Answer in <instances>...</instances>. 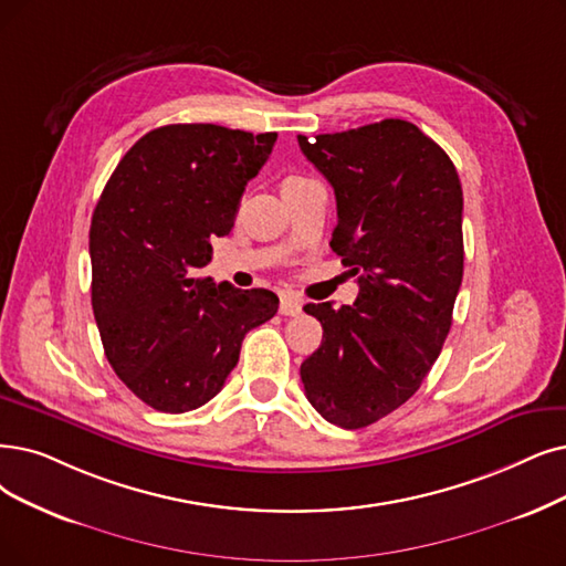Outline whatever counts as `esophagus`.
I'll return each instance as SVG.
<instances>
[{
  "mask_svg": "<svg viewBox=\"0 0 566 566\" xmlns=\"http://www.w3.org/2000/svg\"><path fill=\"white\" fill-rule=\"evenodd\" d=\"M281 315H300L302 313V300L292 297V295H283L281 304H279Z\"/></svg>",
  "mask_w": 566,
  "mask_h": 566,
  "instance_id": "obj_1",
  "label": "esophagus"
}]
</instances>
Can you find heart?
Returning <instances> with one entry per match:
<instances>
[{
	"label": "heart",
	"mask_w": 566,
	"mask_h": 566,
	"mask_svg": "<svg viewBox=\"0 0 566 566\" xmlns=\"http://www.w3.org/2000/svg\"><path fill=\"white\" fill-rule=\"evenodd\" d=\"M290 178H302V176H290Z\"/></svg>",
	"instance_id": "heart-1"
}]
</instances>
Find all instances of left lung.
Instances as JSON below:
<instances>
[{
	"label": "left lung",
	"mask_w": 566,
	"mask_h": 566,
	"mask_svg": "<svg viewBox=\"0 0 566 566\" xmlns=\"http://www.w3.org/2000/svg\"><path fill=\"white\" fill-rule=\"evenodd\" d=\"M297 142L334 188L329 245L359 285L350 306H304L323 344L300 374L315 411L359 429L409 401L441 353L464 269L462 186L409 120Z\"/></svg>",
	"instance_id": "left-lung-1"
}]
</instances>
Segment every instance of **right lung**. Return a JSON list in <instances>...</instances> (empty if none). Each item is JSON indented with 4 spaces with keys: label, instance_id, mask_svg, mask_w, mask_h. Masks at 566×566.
Here are the masks:
<instances>
[{
    "label": "right lung",
    "instance_id": "1",
    "mask_svg": "<svg viewBox=\"0 0 566 566\" xmlns=\"http://www.w3.org/2000/svg\"><path fill=\"white\" fill-rule=\"evenodd\" d=\"M276 132L165 125L134 144L90 224L93 311L113 371L150 409L186 413L213 399L243 336L279 297L201 279L211 239L230 234L248 180Z\"/></svg>",
    "mask_w": 566,
    "mask_h": 566
}]
</instances>
